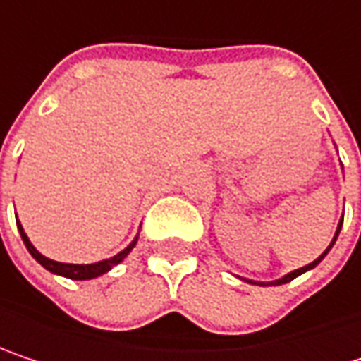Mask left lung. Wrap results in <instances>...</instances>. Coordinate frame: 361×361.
<instances>
[{
  "label": "left lung",
  "instance_id": "1",
  "mask_svg": "<svg viewBox=\"0 0 361 361\" xmlns=\"http://www.w3.org/2000/svg\"><path fill=\"white\" fill-rule=\"evenodd\" d=\"M341 226H343V217H341V221H338V228H336V232H334V238H332V243H330V247L326 249L316 261H312V263H307V265H303V267H299V269H295V271H290V274H286V276H282V278H278V280H271V282H255V280H247V282H251V284H259V286H280V284H286V282H290V280H295L297 276H301V274H305V271H310V269H314L322 259H324L328 251L332 249V245L336 243V236H338V232H341Z\"/></svg>",
  "mask_w": 361,
  "mask_h": 361
}]
</instances>
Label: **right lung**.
Masks as SVG:
<instances>
[{"label":"right lung","instance_id":"obj_1","mask_svg":"<svg viewBox=\"0 0 361 361\" xmlns=\"http://www.w3.org/2000/svg\"><path fill=\"white\" fill-rule=\"evenodd\" d=\"M16 226H18V232H20V236H23V243H25V247H27V251L33 255V259H37L47 271H51V274H58V276H64V278H71V280H92V278H98V276H102V274H106L110 271L114 265H118L129 252L131 249L135 247V243H137V236L129 243V247L127 249H123L121 252H116L114 257H110V259H104V261H98V263H85V265H81V263H60V261H54V259H47L45 255H41V252L37 251L35 247H33V243L29 240V236L25 234V230H23V226H20V221L16 219Z\"/></svg>","mask_w":361,"mask_h":361}]
</instances>
